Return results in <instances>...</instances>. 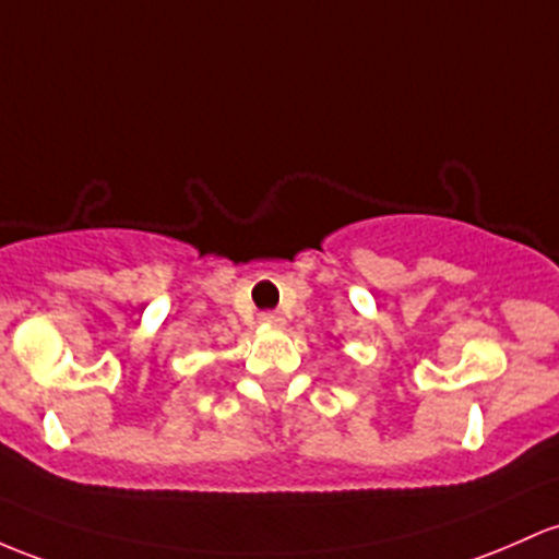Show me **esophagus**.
<instances>
[{
    "label": "esophagus",
    "mask_w": 559,
    "mask_h": 559,
    "mask_svg": "<svg viewBox=\"0 0 559 559\" xmlns=\"http://www.w3.org/2000/svg\"><path fill=\"white\" fill-rule=\"evenodd\" d=\"M260 321L265 323V326H284V316H281V312H262Z\"/></svg>",
    "instance_id": "esophagus-1"
}]
</instances>
